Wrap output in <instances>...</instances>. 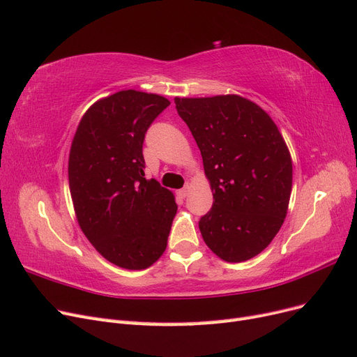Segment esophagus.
Here are the masks:
<instances>
[{"mask_svg": "<svg viewBox=\"0 0 357 357\" xmlns=\"http://www.w3.org/2000/svg\"><path fill=\"white\" fill-rule=\"evenodd\" d=\"M188 193H189V186L180 189V190L177 192V195H178L180 198H186V197H188Z\"/></svg>", "mask_w": 357, "mask_h": 357, "instance_id": "esophagus-1", "label": "esophagus"}]
</instances>
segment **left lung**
<instances>
[{
    "mask_svg": "<svg viewBox=\"0 0 357 357\" xmlns=\"http://www.w3.org/2000/svg\"><path fill=\"white\" fill-rule=\"evenodd\" d=\"M201 150L213 207L199 219L211 252L226 262L261 253L282 228L291 192V159L277 125L238 95L176 98Z\"/></svg>",
    "mask_w": 357,
    "mask_h": 357,
    "instance_id": "obj_1",
    "label": "left lung"
}]
</instances>
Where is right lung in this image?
Listing matches in <instances>:
<instances>
[{
  "mask_svg": "<svg viewBox=\"0 0 357 357\" xmlns=\"http://www.w3.org/2000/svg\"><path fill=\"white\" fill-rule=\"evenodd\" d=\"M169 105L164 96L121 91L96 101L73 138L68 181L83 234L107 261L146 269L167 248L174 195L144 177L147 129Z\"/></svg>",
  "mask_w": 357,
  "mask_h": 357,
  "instance_id": "obj_1",
  "label": "right lung"
}]
</instances>
